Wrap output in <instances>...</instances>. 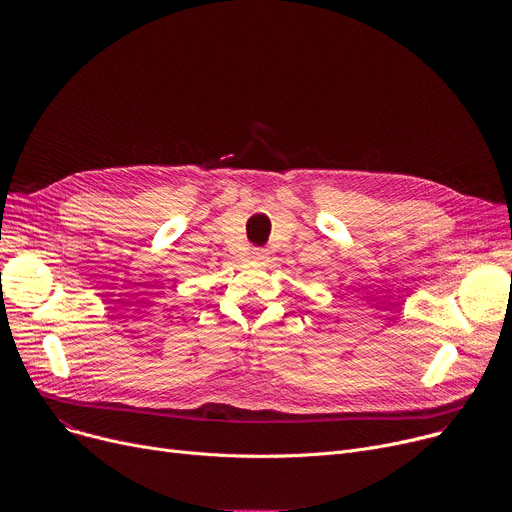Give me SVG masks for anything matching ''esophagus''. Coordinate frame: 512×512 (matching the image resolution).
Returning <instances> with one entry per match:
<instances>
[{"label":"esophagus","mask_w":512,"mask_h":512,"mask_svg":"<svg viewBox=\"0 0 512 512\" xmlns=\"http://www.w3.org/2000/svg\"><path fill=\"white\" fill-rule=\"evenodd\" d=\"M251 257H253V259H257V261H267V259H269V253H267V249L255 247V249L251 251Z\"/></svg>","instance_id":"obj_1"}]
</instances>
